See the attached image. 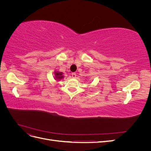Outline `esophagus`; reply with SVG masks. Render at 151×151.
I'll return each mask as SVG.
<instances>
[{
    "instance_id": "esophagus-1",
    "label": "esophagus",
    "mask_w": 151,
    "mask_h": 151,
    "mask_svg": "<svg viewBox=\"0 0 151 151\" xmlns=\"http://www.w3.org/2000/svg\"><path fill=\"white\" fill-rule=\"evenodd\" d=\"M72 77H73V78H75V77H76V73H72Z\"/></svg>"
}]
</instances>
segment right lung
Masks as SVG:
<instances>
[{"instance_id":"obj_1","label":"right lung","mask_w":151,"mask_h":151,"mask_svg":"<svg viewBox=\"0 0 151 151\" xmlns=\"http://www.w3.org/2000/svg\"><path fill=\"white\" fill-rule=\"evenodd\" d=\"M55 79H60L63 77V76H62V72H55Z\"/></svg>"}]
</instances>
